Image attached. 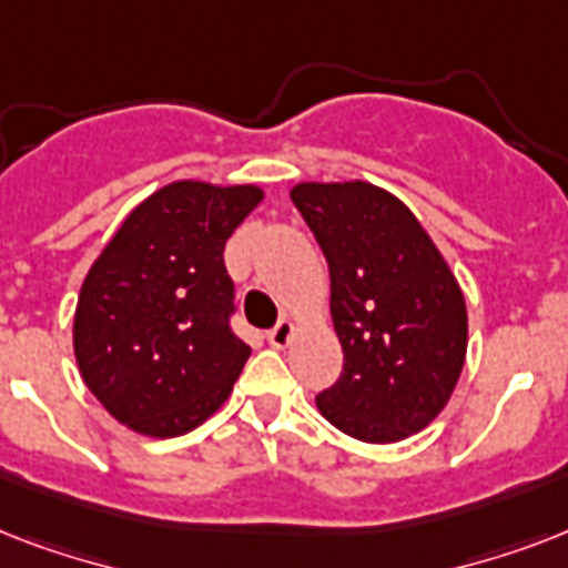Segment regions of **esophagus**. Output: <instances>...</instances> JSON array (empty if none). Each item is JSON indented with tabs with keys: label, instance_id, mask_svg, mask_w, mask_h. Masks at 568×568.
Returning a JSON list of instances; mask_svg holds the SVG:
<instances>
[{
	"label": "esophagus",
	"instance_id": "esophagus-1",
	"mask_svg": "<svg viewBox=\"0 0 568 568\" xmlns=\"http://www.w3.org/2000/svg\"><path fill=\"white\" fill-rule=\"evenodd\" d=\"M294 338V324L292 321H280L271 333H267V342L276 347V351H283V347L292 345Z\"/></svg>",
	"mask_w": 568,
	"mask_h": 568
}]
</instances>
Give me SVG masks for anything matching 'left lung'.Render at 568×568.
Segmentation results:
<instances>
[{
    "label": "left lung",
    "mask_w": 568,
    "mask_h": 568,
    "mask_svg": "<svg viewBox=\"0 0 568 568\" xmlns=\"http://www.w3.org/2000/svg\"><path fill=\"white\" fill-rule=\"evenodd\" d=\"M292 203L329 265V312L345 368L315 397L333 427L368 445L424 430L466 365L468 312L422 221L363 180L297 182Z\"/></svg>",
    "instance_id": "1"
}]
</instances>
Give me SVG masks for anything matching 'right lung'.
I'll return each instance as SVG.
<instances>
[{
	"label": "right lung",
	"instance_id": "add662e5",
	"mask_svg": "<svg viewBox=\"0 0 568 568\" xmlns=\"http://www.w3.org/2000/svg\"><path fill=\"white\" fill-rule=\"evenodd\" d=\"M265 191L176 180L141 200L93 258L73 315L84 386L129 430L173 439L232 395L250 347L230 329L223 247Z\"/></svg>",
	"mask_w": 568,
	"mask_h": 568
}]
</instances>
